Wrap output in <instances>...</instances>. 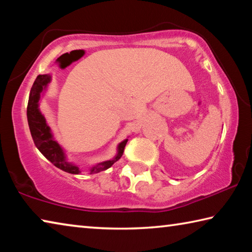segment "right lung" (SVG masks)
I'll use <instances>...</instances> for the list:
<instances>
[{"label":"right lung","mask_w":252,"mask_h":252,"mask_svg":"<svg viewBox=\"0 0 252 252\" xmlns=\"http://www.w3.org/2000/svg\"><path fill=\"white\" fill-rule=\"evenodd\" d=\"M51 81V76L48 74L37 75V78L34 81V83L31 88V92H30L29 102H28V109H27V116H28V122L29 127L31 131V135L34 143H35L36 148L39 149L40 152L43 155L46 159L52 162L55 167L63 170V171L69 172L72 174L80 173L79 167L74 164L69 163L65 160L64 152H63L62 148L59 146L57 141H54L51 134V130L49 126L46 125L44 117L42 116L39 111V100L40 94L43 91V89L48 85ZM127 142V139L119 144V152L116 158L112 160L101 162V163L94 165L90 170L91 174L97 173L103 170L109 169L114 162H117L123 155L125 151L126 144Z\"/></svg>","instance_id":"1"}]
</instances>
